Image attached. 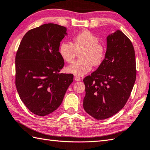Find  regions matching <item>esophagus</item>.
<instances>
[{"instance_id":"esophagus-1","label":"esophagus","mask_w":150,"mask_h":150,"mask_svg":"<svg viewBox=\"0 0 150 150\" xmlns=\"http://www.w3.org/2000/svg\"><path fill=\"white\" fill-rule=\"evenodd\" d=\"M74 80L76 81H80L81 80V78L79 77V76H75L74 77Z\"/></svg>"}]
</instances>
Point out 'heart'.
Masks as SVG:
<instances>
[{"instance_id":"1","label":"heart","mask_w":150,"mask_h":150,"mask_svg":"<svg viewBox=\"0 0 150 150\" xmlns=\"http://www.w3.org/2000/svg\"><path fill=\"white\" fill-rule=\"evenodd\" d=\"M80 52L81 59L67 67L68 72L78 76L88 73L93 64L100 65L105 57L106 50L97 36L87 30L75 35L72 44L63 41L59 45V54L67 63H72Z\"/></svg>"}]
</instances>
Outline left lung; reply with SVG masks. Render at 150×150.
Returning <instances> with one entry per match:
<instances>
[{"mask_svg": "<svg viewBox=\"0 0 150 150\" xmlns=\"http://www.w3.org/2000/svg\"><path fill=\"white\" fill-rule=\"evenodd\" d=\"M105 57L97 70L83 79V106L97 120H105L122 109L136 80V59L131 40L120 30L106 37Z\"/></svg>", "mask_w": 150, "mask_h": 150, "instance_id": "1", "label": "left lung"}]
</instances>
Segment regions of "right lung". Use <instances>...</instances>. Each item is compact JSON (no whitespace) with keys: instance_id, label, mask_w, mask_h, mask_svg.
<instances>
[{"instance_id":"add662e5","label":"right lung","mask_w":150,"mask_h":150,"mask_svg":"<svg viewBox=\"0 0 150 150\" xmlns=\"http://www.w3.org/2000/svg\"><path fill=\"white\" fill-rule=\"evenodd\" d=\"M67 28L44 24L28 31L16 56V86L30 111L45 116L57 110L73 81V74L59 73L64 60L59 52Z\"/></svg>"}]
</instances>
